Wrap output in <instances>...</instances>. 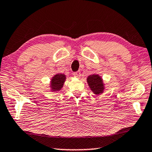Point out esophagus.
Instances as JSON below:
<instances>
[{"label":"esophagus","mask_w":152,"mask_h":152,"mask_svg":"<svg viewBox=\"0 0 152 152\" xmlns=\"http://www.w3.org/2000/svg\"><path fill=\"white\" fill-rule=\"evenodd\" d=\"M73 75L74 77H75L79 78L81 77V72H80V71H76V72H74V73H73Z\"/></svg>","instance_id":"esophagus-1"}]
</instances>
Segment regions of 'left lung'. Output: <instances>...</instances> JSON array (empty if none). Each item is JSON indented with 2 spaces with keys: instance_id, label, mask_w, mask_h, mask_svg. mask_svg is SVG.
I'll list each match as a JSON object with an SVG mask.
<instances>
[{
  "instance_id": "8db88e82",
  "label": "left lung",
  "mask_w": 152,
  "mask_h": 152,
  "mask_svg": "<svg viewBox=\"0 0 152 152\" xmlns=\"http://www.w3.org/2000/svg\"><path fill=\"white\" fill-rule=\"evenodd\" d=\"M90 88L95 94H99L103 90V81L100 77L97 75H92L88 77L87 79Z\"/></svg>"
}]
</instances>
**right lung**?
I'll return each instance as SVG.
<instances>
[{
  "label": "right lung",
  "mask_w": 152,
  "mask_h": 152,
  "mask_svg": "<svg viewBox=\"0 0 152 152\" xmlns=\"http://www.w3.org/2000/svg\"><path fill=\"white\" fill-rule=\"evenodd\" d=\"M65 80V75L63 74H57L53 77L51 80V87L53 91H58L63 86Z\"/></svg>",
  "instance_id": "1"
}]
</instances>
